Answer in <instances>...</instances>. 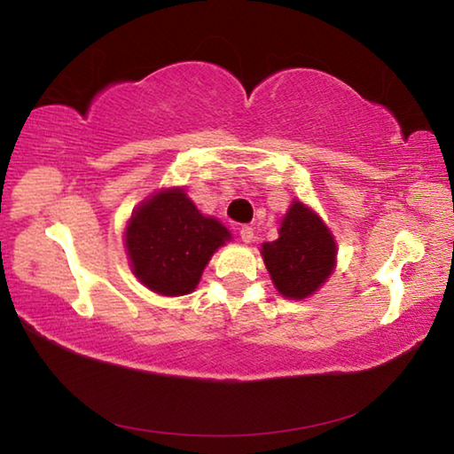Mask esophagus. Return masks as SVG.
<instances>
[{
  "instance_id": "esophagus-1",
  "label": "esophagus",
  "mask_w": 454,
  "mask_h": 454,
  "mask_svg": "<svg viewBox=\"0 0 454 454\" xmlns=\"http://www.w3.org/2000/svg\"><path fill=\"white\" fill-rule=\"evenodd\" d=\"M240 238H242V242L250 244L252 240H254V228H252V226H242L240 228Z\"/></svg>"
}]
</instances>
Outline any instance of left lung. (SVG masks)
<instances>
[{
    "label": "left lung",
    "instance_id": "1",
    "mask_svg": "<svg viewBox=\"0 0 454 454\" xmlns=\"http://www.w3.org/2000/svg\"><path fill=\"white\" fill-rule=\"evenodd\" d=\"M274 286L286 298H306L334 268L336 244L322 220L294 202L282 220L280 238L262 246Z\"/></svg>",
    "mask_w": 454,
    "mask_h": 454
}]
</instances>
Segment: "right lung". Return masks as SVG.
Returning a JSON list of instances; mask_svg holds the SVG:
<instances>
[{"label": "right lung", "mask_w": 454, "mask_h": 454, "mask_svg": "<svg viewBox=\"0 0 454 454\" xmlns=\"http://www.w3.org/2000/svg\"><path fill=\"white\" fill-rule=\"evenodd\" d=\"M228 238V230L202 216L184 190H164L134 212L126 248L142 284L158 294L182 296L196 288L210 256Z\"/></svg>", "instance_id": "obj_1"}]
</instances>
